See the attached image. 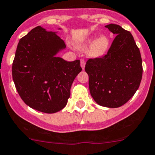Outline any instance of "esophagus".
<instances>
[{"label": "esophagus", "mask_w": 155, "mask_h": 155, "mask_svg": "<svg viewBox=\"0 0 155 155\" xmlns=\"http://www.w3.org/2000/svg\"><path fill=\"white\" fill-rule=\"evenodd\" d=\"M80 64H81V67H82V69H84L85 65H86V62H85L84 59H83V58L81 59V60H80Z\"/></svg>", "instance_id": "34e87169"}]
</instances>
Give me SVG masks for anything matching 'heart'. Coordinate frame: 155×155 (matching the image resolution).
I'll return each instance as SVG.
<instances>
[{
  "mask_svg": "<svg viewBox=\"0 0 155 155\" xmlns=\"http://www.w3.org/2000/svg\"><path fill=\"white\" fill-rule=\"evenodd\" d=\"M95 38L96 35L91 36L85 40L83 43L78 45L79 48H84L90 45L86 54L88 56L92 58H100L105 55L108 51L109 45H110V41L107 36L101 35L97 38L96 40Z\"/></svg>",
  "mask_w": 155,
  "mask_h": 155,
  "instance_id": "heart-1",
  "label": "heart"
}]
</instances>
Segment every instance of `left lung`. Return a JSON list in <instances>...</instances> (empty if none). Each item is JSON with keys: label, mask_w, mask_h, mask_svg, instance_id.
I'll use <instances>...</instances> for the list:
<instances>
[{"label": "left lung", "mask_w": 155, "mask_h": 155, "mask_svg": "<svg viewBox=\"0 0 155 155\" xmlns=\"http://www.w3.org/2000/svg\"><path fill=\"white\" fill-rule=\"evenodd\" d=\"M117 36L107 54L86 62L90 94L97 104L117 108L133 97L142 79V59L131 33L115 24L105 26Z\"/></svg>", "instance_id": "1"}]
</instances>
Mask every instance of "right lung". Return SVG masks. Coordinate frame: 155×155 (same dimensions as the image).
Segmentation results:
<instances>
[{"label": "right lung", "mask_w": 155, "mask_h": 155, "mask_svg": "<svg viewBox=\"0 0 155 155\" xmlns=\"http://www.w3.org/2000/svg\"><path fill=\"white\" fill-rule=\"evenodd\" d=\"M56 33L41 26L31 30L19 41L12 65L21 98L31 108L46 114L66 106L71 86L82 71L79 60L67 62L57 56L65 44Z\"/></svg>", "instance_id": "add662e5"}]
</instances>
